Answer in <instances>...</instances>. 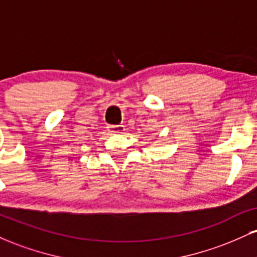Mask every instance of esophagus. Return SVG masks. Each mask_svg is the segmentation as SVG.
<instances>
[{"instance_id": "1", "label": "esophagus", "mask_w": 257, "mask_h": 257, "mask_svg": "<svg viewBox=\"0 0 257 257\" xmlns=\"http://www.w3.org/2000/svg\"><path fill=\"white\" fill-rule=\"evenodd\" d=\"M107 131L111 133V134H120L125 131L124 125H108Z\"/></svg>"}]
</instances>
